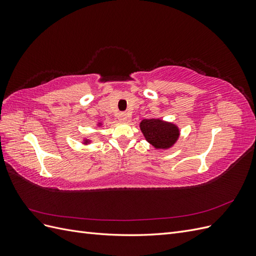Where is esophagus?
<instances>
[{
    "mask_svg": "<svg viewBox=\"0 0 256 256\" xmlns=\"http://www.w3.org/2000/svg\"><path fill=\"white\" fill-rule=\"evenodd\" d=\"M118 120L120 122H127L129 120V114L125 113V112H122L118 114Z\"/></svg>",
    "mask_w": 256,
    "mask_h": 256,
    "instance_id": "obj_1",
    "label": "esophagus"
}]
</instances>
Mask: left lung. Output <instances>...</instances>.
<instances>
[{
  "label": "left lung",
  "mask_w": 256,
  "mask_h": 256,
  "mask_svg": "<svg viewBox=\"0 0 256 256\" xmlns=\"http://www.w3.org/2000/svg\"><path fill=\"white\" fill-rule=\"evenodd\" d=\"M140 128L146 141L160 150L170 148L180 136V129L177 126L158 118L143 120Z\"/></svg>",
  "instance_id": "left-lung-1"
}]
</instances>
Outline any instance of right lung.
<instances>
[{"label": "right lung", "instance_id": "right-lung-1", "mask_svg": "<svg viewBox=\"0 0 256 256\" xmlns=\"http://www.w3.org/2000/svg\"><path fill=\"white\" fill-rule=\"evenodd\" d=\"M85 141H86V142H85V143H88V142H90L88 140H85Z\"/></svg>", "mask_w": 256, "mask_h": 256}]
</instances>
